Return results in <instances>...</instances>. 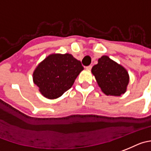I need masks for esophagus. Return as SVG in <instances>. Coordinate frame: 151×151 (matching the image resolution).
I'll use <instances>...</instances> for the list:
<instances>
[{
	"mask_svg": "<svg viewBox=\"0 0 151 151\" xmlns=\"http://www.w3.org/2000/svg\"><path fill=\"white\" fill-rule=\"evenodd\" d=\"M91 68H92V65H88V66H86V69H88V70H91Z\"/></svg>",
	"mask_w": 151,
	"mask_h": 151,
	"instance_id": "34e87169",
	"label": "esophagus"
}]
</instances>
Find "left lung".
I'll list each match as a JSON object with an SVG mask.
<instances>
[{
  "instance_id": "1",
  "label": "left lung",
  "mask_w": 151,
  "mask_h": 151,
  "mask_svg": "<svg viewBox=\"0 0 151 151\" xmlns=\"http://www.w3.org/2000/svg\"><path fill=\"white\" fill-rule=\"evenodd\" d=\"M91 72L106 95L120 96L126 91L129 83L127 71L107 56H103L98 60V64L91 68Z\"/></svg>"
}]
</instances>
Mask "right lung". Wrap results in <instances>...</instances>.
Wrapping results in <instances>:
<instances>
[{
    "label": "right lung",
    "mask_w": 151,
    "mask_h": 151,
    "mask_svg": "<svg viewBox=\"0 0 151 151\" xmlns=\"http://www.w3.org/2000/svg\"><path fill=\"white\" fill-rule=\"evenodd\" d=\"M83 70L80 61L72 55L51 54L37 66L33 73V82L42 95L55 99L72 86Z\"/></svg>",
    "instance_id": "right-lung-1"
}]
</instances>
